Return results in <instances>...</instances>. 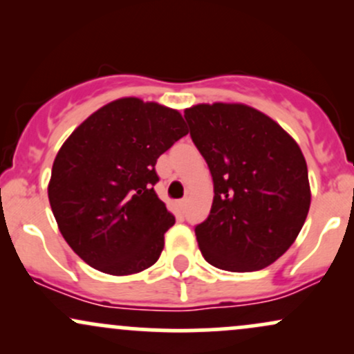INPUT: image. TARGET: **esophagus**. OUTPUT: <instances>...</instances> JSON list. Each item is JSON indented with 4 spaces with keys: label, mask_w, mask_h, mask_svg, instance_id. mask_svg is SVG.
Listing matches in <instances>:
<instances>
[{
    "label": "esophagus",
    "mask_w": 354,
    "mask_h": 354,
    "mask_svg": "<svg viewBox=\"0 0 354 354\" xmlns=\"http://www.w3.org/2000/svg\"><path fill=\"white\" fill-rule=\"evenodd\" d=\"M186 206H188V201L186 200H181L180 203H178V208H180V211H185Z\"/></svg>",
    "instance_id": "34e87169"
}]
</instances>
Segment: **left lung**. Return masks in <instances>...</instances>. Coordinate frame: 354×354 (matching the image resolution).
Segmentation results:
<instances>
[{
	"instance_id": "left-lung-1",
	"label": "left lung",
	"mask_w": 354,
	"mask_h": 354,
	"mask_svg": "<svg viewBox=\"0 0 354 354\" xmlns=\"http://www.w3.org/2000/svg\"><path fill=\"white\" fill-rule=\"evenodd\" d=\"M185 118L214 185L209 216L194 228L203 258L233 273L270 266L293 245L310 211L298 143L248 104H194Z\"/></svg>"
}]
</instances>
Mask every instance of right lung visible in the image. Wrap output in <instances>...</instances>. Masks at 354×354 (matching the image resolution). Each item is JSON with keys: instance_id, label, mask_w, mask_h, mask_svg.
Returning <instances> with one entry per match:
<instances>
[{"instance_id": "obj_1", "label": "right lung", "mask_w": 354, "mask_h": 354, "mask_svg": "<svg viewBox=\"0 0 354 354\" xmlns=\"http://www.w3.org/2000/svg\"><path fill=\"white\" fill-rule=\"evenodd\" d=\"M188 135L178 109L140 98L104 104L55 158L48 198L71 250L101 273L153 266L174 216L154 193L158 158Z\"/></svg>"}]
</instances>
